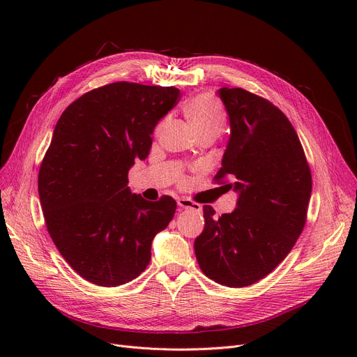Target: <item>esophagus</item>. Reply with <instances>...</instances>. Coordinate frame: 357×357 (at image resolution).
Here are the masks:
<instances>
[{"instance_id": "esophagus-1", "label": "esophagus", "mask_w": 357, "mask_h": 357, "mask_svg": "<svg viewBox=\"0 0 357 357\" xmlns=\"http://www.w3.org/2000/svg\"><path fill=\"white\" fill-rule=\"evenodd\" d=\"M178 205H179L181 208H183V210H194L197 213H201V210H202V207H201L199 204H197V202H194V201H191L188 198H179L178 199Z\"/></svg>"}]
</instances>
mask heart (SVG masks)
<instances>
[{
  "label": "heart",
  "mask_w": 357,
  "mask_h": 357,
  "mask_svg": "<svg viewBox=\"0 0 357 357\" xmlns=\"http://www.w3.org/2000/svg\"><path fill=\"white\" fill-rule=\"evenodd\" d=\"M185 109L198 135L208 130L221 131L224 126V112L213 97L201 93V96H197L186 102Z\"/></svg>",
  "instance_id": "b5f03b06"
}]
</instances>
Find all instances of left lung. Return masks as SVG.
<instances>
[{
  "instance_id": "1",
  "label": "left lung",
  "mask_w": 357,
  "mask_h": 357,
  "mask_svg": "<svg viewBox=\"0 0 357 357\" xmlns=\"http://www.w3.org/2000/svg\"><path fill=\"white\" fill-rule=\"evenodd\" d=\"M218 96L230 120V139L215 181L237 192L234 211L214 217L204 205V231L194 249L201 271L217 284L249 287L269 275L303 233L311 197L304 149L287 116L241 88Z\"/></svg>"
}]
</instances>
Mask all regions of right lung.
<instances>
[{
	"label": "right lung",
	"instance_id": "1",
	"mask_svg": "<svg viewBox=\"0 0 357 357\" xmlns=\"http://www.w3.org/2000/svg\"><path fill=\"white\" fill-rule=\"evenodd\" d=\"M179 96L174 86L114 82L84 93L56 123L39 171L40 204L54 246L91 284L137 278L174 218L172 197L146 201L131 194L127 176Z\"/></svg>",
	"mask_w": 357,
	"mask_h": 357
}]
</instances>
